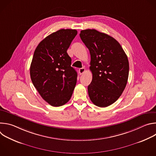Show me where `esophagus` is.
Here are the masks:
<instances>
[{
  "label": "esophagus",
  "instance_id": "obj_1",
  "mask_svg": "<svg viewBox=\"0 0 156 156\" xmlns=\"http://www.w3.org/2000/svg\"><path fill=\"white\" fill-rule=\"evenodd\" d=\"M78 72H79V73L80 75H82L83 73H84L85 72V69L84 68H81L78 70Z\"/></svg>",
  "mask_w": 156,
  "mask_h": 156
}]
</instances>
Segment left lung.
<instances>
[{
    "label": "left lung",
    "instance_id": "8db88e82",
    "mask_svg": "<svg viewBox=\"0 0 156 156\" xmlns=\"http://www.w3.org/2000/svg\"><path fill=\"white\" fill-rule=\"evenodd\" d=\"M80 36L90 51L93 74L87 87L92 102L100 107L114 103L126 87L129 75L128 57L119 42L94 29L82 30Z\"/></svg>",
    "mask_w": 156,
    "mask_h": 156
}]
</instances>
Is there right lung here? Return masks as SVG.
Returning a JSON list of instances; mask_svg holds the SVG:
<instances>
[{
	"mask_svg": "<svg viewBox=\"0 0 156 156\" xmlns=\"http://www.w3.org/2000/svg\"><path fill=\"white\" fill-rule=\"evenodd\" d=\"M76 34L75 30H60L41 41L34 52L32 83L42 99L54 107L67 102L76 84L77 72L66 52Z\"/></svg>",
	"mask_w": 156,
	"mask_h": 156,
	"instance_id": "obj_1",
	"label": "right lung"
}]
</instances>
